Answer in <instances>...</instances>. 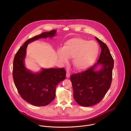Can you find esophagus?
Segmentation results:
<instances>
[{
  "label": "esophagus",
  "instance_id": "1",
  "mask_svg": "<svg viewBox=\"0 0 131 131\" xmlns=\"http://www.w3.org/2000/svg\"><path fill=\"white\" fill-rule=\"evenodd\" d=\"M70 75V73L69 72H68V71H67V72H66V77L67 78H69Z\"/></svg>",
  "mask_w": 131,
  "mask_h": 131
}]
</instances>
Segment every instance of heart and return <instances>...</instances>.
I'll return each mask as SVG.
<instances>
[{"instance_id": "1", "label": "heart", "mask_w": 131, "mask_h": 131, "mask_svg": "<svg viewBox=\"0 0 131 131\" xmlns=\"http://www.w3.org/2000/svg\"><path fill=\"white\" fill-rule=\"evenodd\" d=\"M98 52L99 46L95 41L72 38L65 42L63 48L58 50V54L63 62H66L68 58L73 57L74 67L77 70H82L94 63Z\"/></svg>"}]
</instances>
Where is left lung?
<instances>
[{"instance_id":"1","label":"left lung","mask_w":131,"mask_h":131,"mask_svg":"<svg viewBox=\"0 0 131 131\" xmlns=\"http://www.w3.org/2000/svg\"><path fill=\"white\" fill-rule=\"evenodd\" d=\"M101 52L98 62L87 70L70 76L74 91V98L79 105L90 106L100 102L110 87L114 66L113 57L107 45L96 37ZM98 64L102 65L98 71Z\"/></svg>"}]
</instances>
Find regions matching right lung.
Returning a JSON list of instances; mask_svg holds the SVG:
<instances>
[{
  "label": "right lung",
  "mask_w": 131,
  "mask_h": 131,
  "mask_svg": "<svg viewBox=\"0 0 131 131\" xmlns=\"http://www.w3.org/2000/svg\"><path fill=\"white\" fill-rule=\"evenodd\" d=\"M56 31L44 32L26 41L15 55L13 76L15 85L22 98L36 106H45L55 97L57 85L66 77L64 68L43 69L40 73H33L25 66L24 59L28 44L41 38L54 37Z\"/></svg>",
  "instance_id": "obj_1"
}]
</instances>
